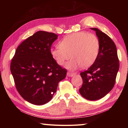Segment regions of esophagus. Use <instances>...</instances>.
<instances>
[{
  "label": "esophagus",
  "mask_w": 128,
  "mask_h": 128,
  "mask_svg": "<svg viewBox=\"0 0 128 128\" xmlns=\"http://www.w3.org/2000/svg\"><path fill=\"white\" fill-rule=\"evenodd\" d=\"M66 75H67V76H68V77H73L75 75V73H73L68 72H67Z\"/></svg>",
  "instance_id": "34e87169"
}]
</instances>
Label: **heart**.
<instances>
[{
	"mask_svg": "<svg viewBox=\"0 0 128 128\" xmlns=\"http://www.w3.org/2000/svg\"><path fill=\"white\" fill-rule=\"evenodd\" d=\"M99 51L98 38L94 34L82 32L65 36L60 41L59 46L50 50V54L60 66L66 63L71 56L72 59L66 65V68L74 70L81 66L83 68L92 66L98 58Z\"/></svg>",
	"mask_w": 128,
	"mask_h": 128,
	"instance_id": "obj_1",
	"label": "heart"
}]
</instances>
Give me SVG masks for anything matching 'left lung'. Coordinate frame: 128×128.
<instances>
[{"label": "left lung", "mask_w": 128, "mask_h": 128, "mask_svg": "<svg viewBox=\"0 0 128 128\" xmlns=\"http://www.w3.org/2000/svg\"><path fill=\"white\" fill-rule=\"evenodd\" d=\"M94 30L100 42V51L96 61L87 70L80 73L83 84L80 92L84 98L96 100L103 98L115 84L119 69L116 46L107 34L97 28Z\"/></svg>", "instance_id": "1"}]
</instances>
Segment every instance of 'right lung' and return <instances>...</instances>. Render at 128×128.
Here are the masks:
<instances>
[{"instance_id":"1","label":"right lung","mask_w":128,"mask_h":128,"mask_svg":"<svg viewBox=\"0 0 128 128\" xmlns=\"http://www.w3.org/2000/svg\"><path fill=\"white\" fill-rule=\"evenodd\" d=\"M55 33L38 31L17 47L10 63V72L17 90L25 100L43 105L52 98L58 83L67 71L51 55Z\"/></svg>"}]
</instances>
